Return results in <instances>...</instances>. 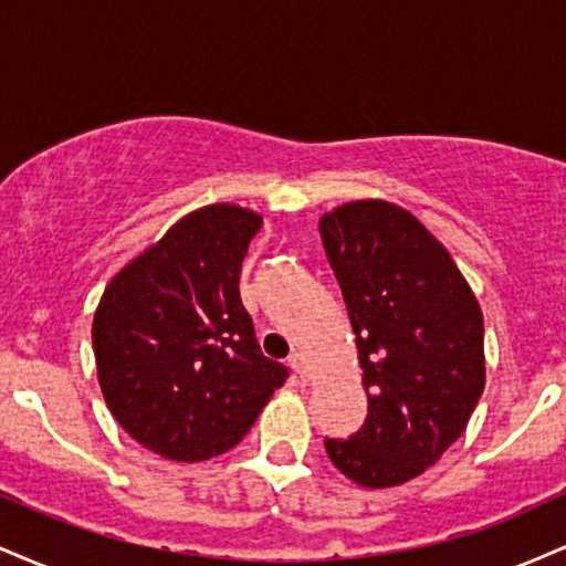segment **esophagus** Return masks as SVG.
<instances>
[{
    "label": "esophagus",
    "mask_w": 566,
    "mask_h": 566,
    "mask_svg": "<svg viewBox=\"0 0 566 566\" xmlns=\"http://www.w3.org/2000/svg\"><path fill=\"white\" fill-rule=\"evenodd\" d=\"M290 367L295 369L297 375H301L303 380H308V356L303 354V350H292V356H290Z\"/></svg>",
    "instance_id": "34e87169"
}]
</instances>
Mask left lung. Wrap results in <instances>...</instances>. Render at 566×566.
I'll use <instances>...</instances> for the list:
<instances>
[{
	"label": "left lung",
	"instance_id": "1",
	"mask_svg": "<svg viewBox=\"0 0 566 566\" xmlns=\"http://www.w3.org/2000/svg\"><path fill=\"white\" fill-rule=\"evenodd\" d=\"M359 348L367 420L327 439L329 460L367 490L420 476L460 439L484 391V316L447 247L405 207L359 199L322 216Z\"/></svg>",
	"mask_w": 566,
	"mask_h": 566
}]
</instances>
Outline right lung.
I'll return each instance as SVG.
<instances>
[{"mask_svg":"<svg viewBox=\"0 0 566 566\" xmlns=\"http://www.w3.org/2000/svg\"><path fill=\"white\" fill-rule=\"evenodd\" d=\"M261 216L199 207L133 258L103 290L93 348L103 399L146 450L178 463L229 452L287 367L263 356L239 297Z\"/></svg>","mask_w":566,"mask_h":566,"instance_id":"obj_1","label":"right lung"}]
</instances>
